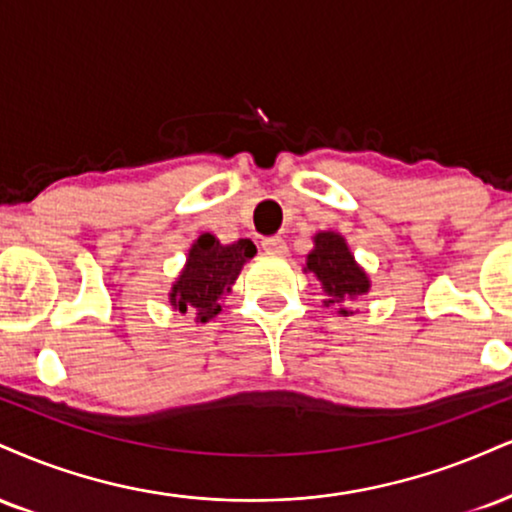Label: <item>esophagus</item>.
Instances as JSON below:
<instances>
[{
    "instance_id": "1",
    "label": "esophagus",
    "mask_w": 512,
    "mask_h": 512,
    "mask_svg": "<svg viewBox=\"0 0 512 512\" xmlns=\"http://www.w3.org/2000/svg\"><path fill=\"white\" fill-rule=\"evenodd\" d=\"M262 248L269 252V255H276V257H283L288 252L286 248V240H283L281 236H269L262 240Z\"/></svg>"
}]
</instances>
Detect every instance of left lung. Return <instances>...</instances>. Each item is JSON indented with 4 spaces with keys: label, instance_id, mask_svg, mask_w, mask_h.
I'll return each mask as SVG.
<instances>
[{
    "label": "left lung",
    "instance_id": "1",
    "mask_svg": "<svg viewBox=\"0 0 512 512\" xmlns=\"http://www.w3.org/2000/svg\"><path fill=\"white\" fill-rule=\"evenodd\" d=\"M315 248L305 260V274H312L322 283L324 307L338 305V315L348 317V303L365 298L372 288L369 274L360 267L355 255L350 252L346 238L336 231H319L312 236Z\"/></svg>",
    "mask_w": 512,
    "mask_h": 512
}]
</instances>
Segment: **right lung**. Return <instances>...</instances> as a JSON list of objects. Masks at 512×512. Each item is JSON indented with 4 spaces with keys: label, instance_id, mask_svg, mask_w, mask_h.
Wrapping results in <instances>:
<instances>
[{
    "label": "right lung",
    "instance_id": "add662e5",
    "mask_svg": "<svg viewBox=\"0 0 512 512\" xmlns=\"http://www.w3.org/2000/svg\"><path fill=\"white\" fill-rule=\"evenodd\" d=\"M255 252L257 248L248 238L221 243L214 233H200L190 245L181 274L171 283V307L181 315L195 312V322L200 324L217 317L240 269L255 257Z\"/></svg>",
    "mask_w": 512,
    "mask_h": 512
}]
</instances>
